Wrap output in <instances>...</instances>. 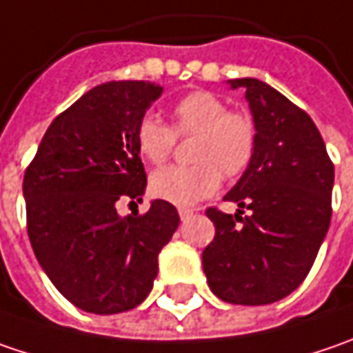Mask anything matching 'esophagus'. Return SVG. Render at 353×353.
<instances>
[{
	"label": "esophagus",
	"mask_w": 353,
	"mask_h": 353,
	"mask_svg": "<svg viewBox=\"0 0 353 353\" xmlns=\"http://www.w3.org/2000/svg\"><path fill=\"white\" fill-rule=\"evenodd\" d=\"M177 214H179V218H181V221H183V219L190 218L194 212H192V210H188V208H179V210H177Z\"/></svg>",
	"instance_id": "obj_1"
}]
</instances>
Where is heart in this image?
<instances>
[{"instance_id":"heart-1","label":"heart","mask_w":353,"mask_h":353,"mask_svg":"<svg viewBox=\"0 0 353 353\" xmlns=\"http://www.w3.org/2000/svg\"><path fill=\"white\" fill-rule=\"evenodd\" d=\"M196 134L192 165H168L150 179V192L176 205H192L210 197L225 177H239L252 163L258 148V128L245 112L228 110V103L210 92H192L172 108V128L157 115L145 114L135 128L139 156L163 163L176 148V135Z\"/></svg>"}]
</instances>
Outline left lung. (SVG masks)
Here are the masks:
<instances>
[{"label": "left lung", "mask_w": 353, "mask_h": 353, "mask_svg": "<svg viewBox=\"0 0 353 353\" xmlns=\"http://www.w3.org/2000/svg\"><path fill=\"white\" fill-rule=\"evenodd\" d=\"M228 83L245 90L258 148L223 197L238 214L205 212L216 238L201 261L219 300L265 305L290 296L314 265L332 219L334 163L312 117L285 95L254 77Z\"/></svg>", "instance_id": "1"}]
</instances>
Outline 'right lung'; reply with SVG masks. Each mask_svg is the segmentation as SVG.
Masks as SVG:
<instances>
[{"mask_svg": "<svg viewBox=\"0 0 353 353\" xmlns=\"http://www.w3.org/2000/svg\"><path fill=\"white\" fill-rule=\"evenodd\" d=\"M163 88L108 81L83 94L48 128L23 176L28 236L59 294L90 314H119L148 298L157 254L179 225L154 199L119 218L117 199H141L148 177L135 145L137 121Z\"/></svg>", "mask_w": 353, "mask_h": 353, "instance_id": "right-lung-1", "label": "right lung"}]
</instances>
